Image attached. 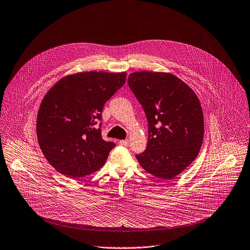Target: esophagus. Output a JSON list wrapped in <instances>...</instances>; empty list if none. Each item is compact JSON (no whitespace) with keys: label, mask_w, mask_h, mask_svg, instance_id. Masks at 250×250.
I'll use <instances>...</instances> for the list:
<instances>
[{"label":"esophagus","mask_w":250,"mask_h":250,"mask_svg":"<svg viewBox=\"0 0 250 250\" xmlns=\"http://www.w3.org/2000/svg\"><path fill=\"white\" fill-rule=\"evenodd\" d=\"M119 143H120L122 146H128V140H127V139H125V140H121Z\"/></svg>","instance_id":"obj_1"}]
</instances>
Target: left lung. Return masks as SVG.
Segmentation results:
<instances>
[{
    "instance_id": "1",
    "label": "left lung",
    "mask_w": 250,
    "mask_h": 250,
    "mask_svg": "<svg viewBox=\"0 0 250 250\" xmlns=\"http://www.w3.org/2000/svg\"><path fill=\"white\" fill-rule=\"evenodd\" d=\"M128 86L148 120V146L136 158L151 175L171 180L197 157L204 117L195 93L171 73H130Z\"/></svg>"
}]
</instances>
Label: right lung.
<instances>
[{"mask_svg":"<svg viewBox=\"0 0 250 250\" xmlns=\"http://www.w3.org/2000/svg\"><path fill=\"white\" fill-rule=\"evenodd\" d=\"M126 73L80 72L58 81L42 101L37 135L45 158L61 174L82 178L100 169L116 144L101 137L105 102L125 83Z\"/></svg>","mask_w":250,"mask_h":250,"instance_id":"add662e5","label":"right lung"}]
</instances>
